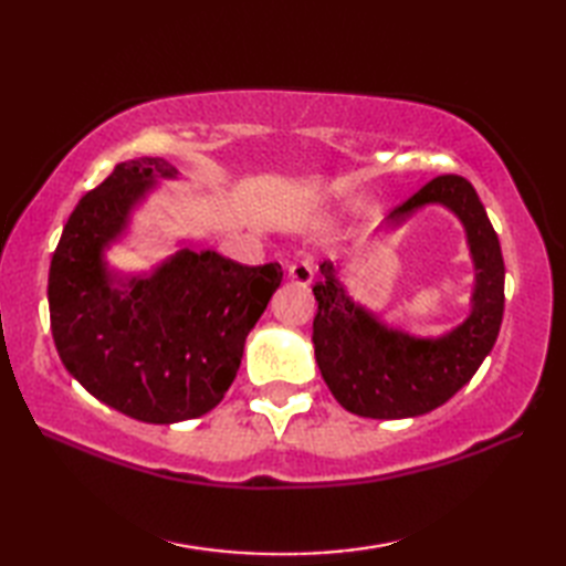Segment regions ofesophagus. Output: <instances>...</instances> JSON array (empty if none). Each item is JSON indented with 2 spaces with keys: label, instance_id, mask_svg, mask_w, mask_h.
<instances>
[{
  "label": "esophagus",
  "instance_id": "1",
  "mask_svg": "<svg viewBox=\"0 0 566 566\" xmlns=\"http://www.w3.org/2000/svg\"><path fill=\"white\" fill-rule=\"evenodd\" d=\"M286 276L298 286H308L314 282V268H311L308 260H294L290 262V268H286Z\"/></svg>",
  "mask_w": 566,
  "mask_h": 566
}]
</instances>
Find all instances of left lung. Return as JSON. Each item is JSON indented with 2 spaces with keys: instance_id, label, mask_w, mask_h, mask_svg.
Returning <instances> with one entry per match:
<instances>
[{
  "instance_id": "1",
  "label": "left lung",
  "mask_w": 566,
  "mask_h": 566,
  "mask_svg": "<svg viewBox=\"0 0 566 566\" xmlns=\"http://www.w3.org/2000/svg\"><path fill=\"white\" fill-rule=\"evenodd\" d=\"M428 203H442L462 221L474 262L469 316L440 338L394 331L347 296L331 262L314 296L316 363L345 411L365 418H413L442 406L474 377L491 353L503 318V255L499 235L474 187L460 175H440L396 207L387 223L401 226Z\"/></svg>"
}]
</instances>
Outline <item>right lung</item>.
Wrapping results in <instances>:
<instances>
[{"mask_svg": "<svg viewBox=\"0 0 566 566\" xmlns=\"http://www.w3.org/2000/svg\"><path fill=\"white\" fill-rule=\"evenodd\" d=\"M155 177L177 170L163 158L128 160L80 199L53 252L48 306L70 375L116 411L167 426L219 406L282 268L182 248L150 274L112 272L104 248L126 231Z\"/></svg>", "mask_w": 566, "mask_h": 566, "instance_id": "add662e5", "label": "right lung"}]
</instances>
